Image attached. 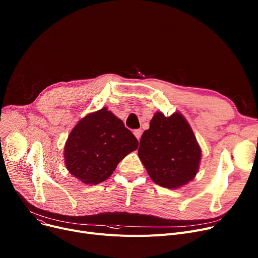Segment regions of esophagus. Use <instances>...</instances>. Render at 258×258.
Returning <instances> with one entry per match:
<instances>
[{"instance_id":"1","label":"esophagus","mask_w":258,"mask_h":258,"mask_svg":"<svg viewBox=\"0 0 258 258\" xmlns=\"http://www.w3.org/2000/svg\"><path fill=\"white\" fill-rule=\"evenodd\" d=\"M134 135H135V137H136L138 139V141H139L140 138H141L142 132H141V130H136V131H134Z\"/></svg>"}]
</instances>
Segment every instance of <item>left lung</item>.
Masks as SVG:
<instances>
[{
  "instance_id": "8db88e82",
  "label": "left lung",
  "mask_w": 258,
  "mask_h": 258,
  "mask_svg": "<svg viewBox=\"0 0 258 258\" xmlns=\"http://www.w3.org/2000/svg\"><path fill=\"white\" fill-rule=\"evenodd\" d=\"M138 156L156 184L178 189L196 178L202 150L190 124L180 112L168 117L156 112L150 128L142 135Z\"/></svg>"
}]
</instances>
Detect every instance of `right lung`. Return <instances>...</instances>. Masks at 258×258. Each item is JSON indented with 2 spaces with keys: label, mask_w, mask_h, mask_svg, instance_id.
Masks as SVG:
<instances>
[{
  "label": "right lung",
  "mask_w": 258,
  "mask_h": 258,
  "mask_svg": "<svg viewBox=\"0 0 258 258\" xmlns=\"http://www.w3.org/2000/svg\"><path fill=\"white\" fill-rule=\"evenodd\" d=\"M137 148L138 140L122 120L102 107L81 118L71 131L63 148L64 165L81 183L96 185Z\"/></svg>",
  "instance_id": "obj_1"
}]
</instances>
